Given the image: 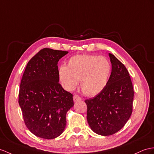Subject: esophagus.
I'll return each instance as SVG.
<instances>
[{
    "label": "esophagus",
    "mask_w": 154,
    "mask_h": 154,
    "mask_svg": "<svg viewBox=\"0 0 154 154\" xmlns=\"http://www.w3.org/2000/svg\"><path fill=\"white\" fill-rule=\"evenodd\" d=\"M73 100L74 103H76V102H78V101H80L82 99L78 95H74L73 97Z\"/></svg>",
    "instance_id": "esophagus-1"
}]
</instances>
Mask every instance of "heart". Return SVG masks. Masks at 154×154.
I'll list each match as a JSON object with an SVG mask.
<instances>
[{"instance_id":"1","label":"heart","mask_w":154,"mask_h":154,"mask_svg":"<svg viewBox=\"0 0 154 154\" xmlns=\"http://www.w3.org/2000/svg\"><path fill=\"white\" fill-rule=\"evenodd\" d=\"M112 71L108 59L103 56L77 55L71 57L67 66L59 69V77L66 90L72 91L80 80V87L89 96L99 94L107 85Z\"/></svg>"}]
</instances>
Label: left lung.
I'll return each mask as SVG.
<instances>
[{"label": "left lung", "mask_w": 154, "mask_h": 154, "mask_svg": "<svg viewBox=\"0 0 154 154\" xmlns=\"http://www.w3.org/2000/svg\"><path fill=\"white\" fill-rule=\"evenodd\" d=\"M112 72L106 88L93 98L87 99V119L91 130L109 136L120 130L133 111L134 91L129 72L114 55L108 54Z\"/></svg>", "instance_id": "8db88e82"}]
</instances>
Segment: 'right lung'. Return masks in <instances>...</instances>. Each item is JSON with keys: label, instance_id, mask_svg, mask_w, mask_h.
Returning a JSON list of instances; mask_svg holds the SVG:
<instances>
[{"label": "right lung", "instance_id": "right-lung-1", "mask_svg": "<svg viewBox=\"0 0 154 154\" xmlns=\"http://www.w3.org/2000/svg\"><path fill=\"white\" fill-rule=\"evenodd\" d=\"M68 51L41 50L30 60L20 84L19 104L25 125L40 138L53 139L64 131L72 95L59 83L57 63Z\"/></svg>", "mask_w": 154, "mask_h": 154}]
</instances>
